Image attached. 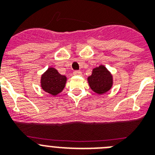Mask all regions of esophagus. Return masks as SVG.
Masks as SVG:
<instances>
[{
  "mask_svg": "<svg viewBox=\"0 0 155 155\" xmlns=\"http://www.w3.org/2000/svg\"><path fill=\"white\" fill-rule=\"evenodd\" d=\"M74 75H78V76H81V71H74Z\"/></svg>",
  "mask_w": 155,
  "mask_h": 155,
  "instance_id": "34e87169",
  "label": "esophagus"
}]
</instances>
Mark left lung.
I'll list each match as a JSON object with an SVG mask.
<instances>
[{"mask_svg": "<svg viewBox=\"0 0 155 155\" xmlns=\"http://www.w3.org/2000/svg\"><path fill=\"white\" fill-rule=\"evenodd\" d=\"M87 81L91 90L99 94L109 91L113 85L112 74L102 65L93 69L92 74L88 77Z\"/></svg>", "mask_w": 155, "mask_h": 155, "instance_id": "1", "label": "left lung"}]
</instances>
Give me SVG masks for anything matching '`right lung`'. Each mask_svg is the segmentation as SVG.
I'll list each match as a JSON object with an SVG mask.
<instances>
[{"mask_svg":"<svg viewBox=\"0 0 155 155\" xmlns=\"http://www.w3.org/2000/svg\"><path fill=\"white\" fill-rule=\"evenodd\" d=\"M67 78L58 73L53 68H50L42 75L41 86L46 92L52 95H57L62 91L65 87Z\"/></svg>","mask_w":155,"mask_h":155,"instance_id":"add662e5","label":"right lung"}]
</instances>
